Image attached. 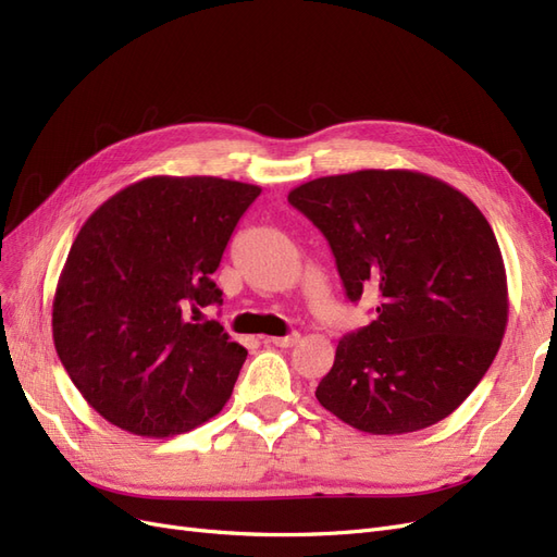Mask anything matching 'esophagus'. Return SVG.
Listing matches in <instances>:
<instances>
[{
  "label": "esophagus",
  "instance_id": "1",
  "mask_svg": "<svg viewBox=\"0 0 557 557\" xmlns=\"http://www.w3.org/2000/svg\"><path fill=\"white\" fill-rule=\"evenodd\" d=\"M297 342H299V334L297 332H293L288 336H267V339H264V344H272V346H278V348H290Z\"/></svg>",
  "mask_w": 557,
  "mask_h": 557
}]
</instances>
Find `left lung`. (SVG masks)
Returning a JSON list of instances; mask_svg holds the SVG:
<instances>
[{
	"label": "left lung",
	"mask_w": 557,
	"mask_h": 557,
	"mask_svg": "<svg viewBox=\"0 0 557 557\" xmlns=\"http://www.w3.org/2000/svg\"><path fill=\"white\" fill-rule=\"evenodd\" d=\"M288 201L323 232L346 297L379 299L376 320L336 346L318 401L369 434L450 416L493 364L509 315L502 252L479 207L409 170L323 176Z\"/></svg>",
	"instance_id": "1"
}]
</instances>
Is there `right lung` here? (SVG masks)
Returning <instances> with one entry per match:
<instances>
[{"mask_svg":"<svg viewBox=\"0 0 557 557\" xmlns=\"http://www.w3.org/2000/svg\"><path fill=\"white\" fill-rule=\"evenodd\" d=\"M258 195V185L215 176H153L81 227L58 281L53 342L109 423L170 436L225 407L248 352L199 315L223 305L211 274Z\"/></svg>","mask_w":557,"mask_h":557,"instance_id":"right-lung-1","label":"right lung"}]
</instances>
